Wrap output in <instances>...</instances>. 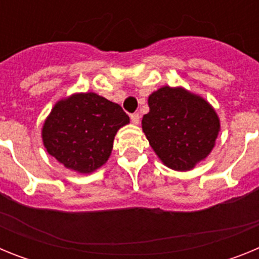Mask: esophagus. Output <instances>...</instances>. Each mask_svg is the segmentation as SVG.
<instances>
[{
    "instance_id": "34e87169",
    "label": "esophagus",
    "mask_w": 259,
    "mask_h": 259,
    "mask_svg": "<svg viewBox=\"0 0 259 259\" xmlns=\"http://www.w3.org/2000/svg\"><path fill=\"white\" fill-rule=\"evenodd\" d=\"M131 122L134 123V124H139V123H140V114L139 113L131 114Z\"/></svg>"
}]
</instances>
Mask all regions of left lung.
I'll list each match as a JSON object with an SVG mask.
<instances>
[{"instance_id": "obj_1", "label": "left lung", "mask_w": 259, "mask_h": 259, "mask_svg": "<svg viewBox=\"0 0 259 259\" xmlns=\"http://www.w3.org/2000/svg\"><path fill=\"white\" fill-rule=\"evenodd\" d=\"M143 131L164 166L189 171L211 153L221 131L214 107L183 87L164 85L148 98Z\"/></svg>"}]
</instances>
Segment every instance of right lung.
<instances>
[{
    "label": "right lung",
    "mask_w": 259,
    "mask_h": 259,
    "mask_svg": "<svg viewBox=\"0 0 259 259\" xmlns=\"http://www.w3.org/2000/svg\"><path fill=\"white\" fill-rule=\"evenodd\" d=\"M128 123L120 105L97 93H74L54 105L41 137L47 152L66 168L92 174L106 163L116 132Z\"/></svg>",
    "instance_id": "add662e5"
}]
</instances>
